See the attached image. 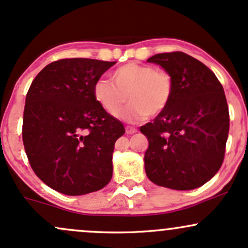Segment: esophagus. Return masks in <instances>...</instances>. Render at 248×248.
Returning <instances> with one entry per match:
<instances>
[{
	"label": "esophagus",
	"instance_id": "obj_1",
	"mask_svg": "<svg viewBox=\"0 0 248 248\" xmlns=\"http://www.w3.org/2000/svg\"><path fill=\"white\" fill-rule=\"evenodd\" d=\"M125 131H126L127 135H134L137 132V129H136V127H132V126H126L125 127Z\"/></svg>",
	"mask_w": 248,
	"mask_h": 248
}]
</instances>
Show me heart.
Segmentation results:
<instances>
[{
  "instance_id": "b5f03b06",
  "label": "heart",
  "mask_w": 248,
  "mask_h": 248,
  "mask_svg": "<svg viewBox=\"0 0 248 248\" xmlns=\"http://www.w3.org/2000/svg\"><path fill=\"white\" fill-rule=\"evenodd\" d=\"M111 79L100 78L93 84L95 102L117 116L126 95L130 104L119 118L130 123L156 116L169 105L172 97V79L166 71L155 70L149 65L130 62L111 73Z\"/></svg>"
}]
</instances>
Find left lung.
<instances>
[{
	"mask_svg": "<svg viewBox=\"0 0 248 248\" xmlns=\"http://www.w3.org/2000/svg\"><path fill=\"white\" fill-rule=\"evenodd\" d=\"M148 62L170 74L174 90L169 105L140 129L149 140L146 176L175 190L201 187L219 171L225 156L230 113L222 85L186 53H161Z\"/></svg>",
	"mask_w": 248,
	"mask_h": 248,
	"instance_id": "left-lung-1",
	"label": "left lung"
}]
</instances>
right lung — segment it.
<instances>
[{"label": "right lung", "mask_w": 248, "mask_h": 248, "mask_svg": "<svg viewBox=\"0 0 248 248\" xmlns=\"http://www.w3.org/2000/svg\"><path fill=\"white\" fill-rule=\"evenodd\" d=\"M114 61L62 59L35 77L23 112L22 140L31 169L65 195L100 190L112 177L114 143L125 129L93 97V84Z\"/></svg>", "instance_id": "right-lung-1"}]
</instances>
